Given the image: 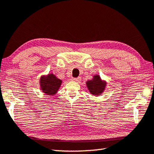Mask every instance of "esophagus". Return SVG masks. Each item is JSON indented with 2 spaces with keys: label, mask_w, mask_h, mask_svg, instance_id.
<instances>
[{
  "label": "esophagus",
  "mask_w": 154,
  "mask_h": 154,
  "mask_svg": "<svg viewBox=\"0 0 154 154\" xmlns=\"http://www.w3.org/2000/svg\"><path fill=\"white\" fill-rule=\"evenodd\" d=\"M73 80L74 81H77V82H79V81L81 80V78L80 77H76V78H73Z\"/></svg>",
  "instance_id": "obj_1"
}]
</instances>
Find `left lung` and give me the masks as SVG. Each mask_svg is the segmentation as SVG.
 <instances>
[{"label": "left lung", "mask_w": 154, "mask_h": 154, "mask_svg": "<svg viewBox=\"0 0 154 154\" xmlns=\"http://www.w3.org/2000/svg\"><path fill=\"white\" fill-rule=\"evenodd\" d=\"M87 86L90 93L93 95H100L105 88V83L102 81L99 75H94L93 79L87 81Z\"/></svg>", "instance_id": "obj_1"}]
</instances>
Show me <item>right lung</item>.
Segmentation results:
<instances>
[{
  "mask_svg": "<svg viewBox=\"0 0 154 154\" xmlns=\"http://www.w3.org/2000/svg\"><path fill=\"white\" fill-rule=\"evenodd\" d=\"M61 83L62 81L52 73L49 74L47 76L43 75L40 79L41 89L48 95H55L61 86Z\"/></svg>",
  "mask_w": 154,
  "mask_h": 154,
  "instance_id": "1",
  "label": "right lung"
}]
</instances>
